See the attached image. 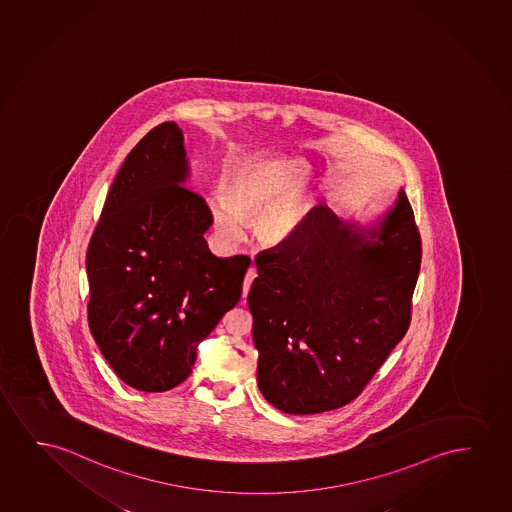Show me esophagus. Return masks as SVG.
Masks as SVG:
<instances>
[{
    "instance_id": "esophagus-1",
    "label": "esophagus",
    "mask_w": 512,
    "mask_h": 512,
    "mask_svg": "<svg viewBox=\"0 0 512 512\" xmlns=\"http://www.w3.org/2000/svg\"><path fill=\"white\" fill-rule=\"evenodd\" d=\"M255 278H257V269L252 266L248 271H246L245 283H243V297H245V299L248 292H250V287H252V283Z\"/></svg>"
}]
</instances>
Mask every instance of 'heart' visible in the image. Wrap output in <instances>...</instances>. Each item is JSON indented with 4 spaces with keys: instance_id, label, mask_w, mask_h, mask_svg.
<instances>
[{
    "instance_id": "heart-1",
    "label": "heart",
    "mask_w": 512,
    "mask_h": 512,
    "mask_svg": "<svg viewBox=\"0 0 512 512\" xmlns=\"http://www.w3.org/2000/svg\"><path fill=\"white\" fill-rule=\"evenodd\" d=\"M308 168L288 159L243 162L225 183L224 196L208 199L211 224L220 238L236 241L250 218L253 238L262 246H281L294 238L311 210L304 187Z\"/></svg>"
}]
</instances>
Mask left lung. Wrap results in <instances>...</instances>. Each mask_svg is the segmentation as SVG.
Instances as JSON below:
<instances>
[{"label":"left lung","instance_id":"obj_1","mask_svg":"<svg viewBox=\"0 0 512 512\" xmlns=\"http://www.w3.org/2000/svg\"><path fill=\"white\" fill-rule=\"evenodd\" d=\"M369 239L327 206L294 238L257 255L248 306L262 395L288 414H316L364 392L406 336L420 274L421 236L400 190Z\"/></svg>","mask_w":512,"mask_h":512}]
</instances>
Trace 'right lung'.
I'll return each mask as SVG.
<instances>
[{"label":"right lung","mask_w":512,"mask_h":512,"mask_svg":"<svg viewBox=\"0 0 512 512\" xmlns=\"http://www.w3.org/2000/svg\"><path fill=\"white\" fill-rule=\"evenodd\" d=\"M187 169L175 122L148 131L120 166L87 248L89 329L141 392L189 378L197 344L238 304L252 262L208 250V203L183 185Z\"/></svg>","instance_id":"right-lung-1"}]
</instances>
